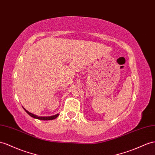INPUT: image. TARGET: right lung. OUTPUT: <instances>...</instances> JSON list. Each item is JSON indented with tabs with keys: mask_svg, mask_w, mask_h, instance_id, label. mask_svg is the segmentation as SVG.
Here are the masks:
<instances>
[{
	"mask_svg": "<svg viewBox=\"0 0 155 155\" xmlns=\"http://www.w3.org/2000/svg\"><path fill=\"white\" fill-rule=\"evenodd\" d=\"M23 109L25 110V111L30 115L31 117H33L34 118H37V119H39V120H53V119L56 118L58 116H59V114H55V115L53 116H50V117H38L37 116L36 114H34L33 113H31L30 112H29L28 110H27L24 107H23Z\"/></svg>",
	"mask_w": 155,
	"mask_h": 155,
	"instance_id": "add662e5",
	"label": "right lung"
}]
</instances>
